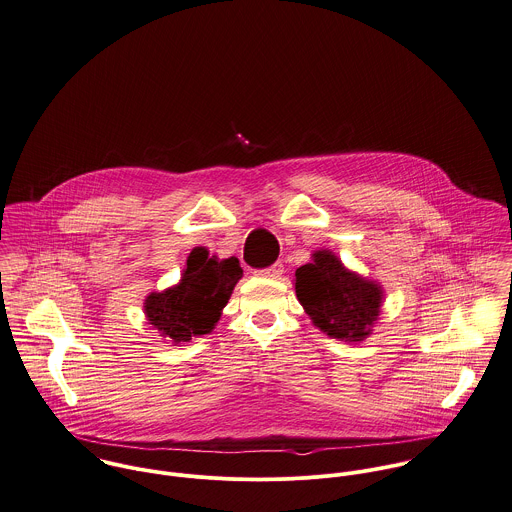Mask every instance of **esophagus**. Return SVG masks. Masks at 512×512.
<instances>
[{
    "label": "esophagus",
    "instance_id": "esophagus-1",
    "mask_svg": "<svg viewBox=\"0 0 512 512\" xmlns=\"http://www.w3.org/2000/svg\"><path fill=\"white\" fill-rule=\"evenodd\" d=\"M283 271H285V267H283V263H275V265H271V267H267V269H259V271H255L259 277H267V279H279L281 275H283Z\"/></svg>",
    "mask_w": 512,
    "mask_h": 512
}]
</instances>
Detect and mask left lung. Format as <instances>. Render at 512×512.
Returning a JSON list of instances; mask_svg holds the SVG:
<instances>
[{
    "label": "left lung",
    "instance_id": "8db88e82",
    "mask_svg": "<svg viewBox=\"0 0 512 512\" xmlns=\"http://www.w3.org/2000/svg\"><path fill=\"white\" fill-rule=\"evenodd\" d=\"M297 299L312 324L332 338L360 342L380 316L382 287L348 271L332 251H316L295 273Z\"/></svg>",
    "mask_w": 512,
    "mask_h": 512
}]
</instances>
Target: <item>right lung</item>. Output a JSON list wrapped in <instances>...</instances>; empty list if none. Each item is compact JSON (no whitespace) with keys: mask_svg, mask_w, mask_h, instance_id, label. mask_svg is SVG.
<instances>
[{"mask_svg":"<svg viewBox=\"0 0 512 512\" xmlns=\"http://www.w3.org/2000/svg\"><path fill=\"white\" fill-rule=\"evenodd\" d=\"M241 277L243 269L235 257L219 261L209 257L205 247H196L180 283L146 297V320L174 344L209 334Z\"/></svg>","mask_w":512,"mask_h":512,"instance_id":"right-lung-1","label":"right lung"}]
</instances>
